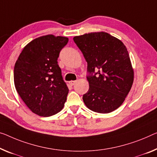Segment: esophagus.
<instances>
[{
  "instance_id": "esophagus-1",
  "label": "esophagus",
  "mask_w": 157,
  "mask_h": 157,
  "mask_svg": "<svg viewBox=\"0 0 157 157\" xmlns=\"http://www.w3.org/2000/svg\"><path fill=\"white\" fill-rule=\"evenodd\" d=\"M76 81H69V84H70L71 86H74V84L76 83Z\"/></svg>"
}]
</instances>
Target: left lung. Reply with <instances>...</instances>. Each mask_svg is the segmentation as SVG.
Here are the masks:
<instances>
[{
	"instance_id": "left-lung-1",
	"label": "left lung",
	"mask_w": 157,
	"mask_h": 157,
	"mask_svg": "<svg viewBox=\"0 0 157 157\" xmlns=\"http://www.w3.org/2000/svg\"><path fill=\"white\" fill-rule=\"evenodd\" d=\"M74 41L88 63L89 90L83 95L86 107L102 114L117 109L133 83V69L126 46L105 32L86 33L75 36Z\"/></svg>"
}]
</instances>
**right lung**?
<instances>
[{
    "label": "right lung",
    "instance_id": "right-lung-1",
    "mask_svg": "<svg viewBox=\"0 0 157 157\" xmlns=\"http://www.w3.org/2000/svg\"><path fill=\"white\" fill-rule=\"evenodd\" d=\"M68 38L47 35L24 48L14 69L17 91L26 106L41 117H50L64 107L69 89L57 64Z\"/></svg>",
    "mask_w": 157,
    "mask_h": 157
}]
</instances>
